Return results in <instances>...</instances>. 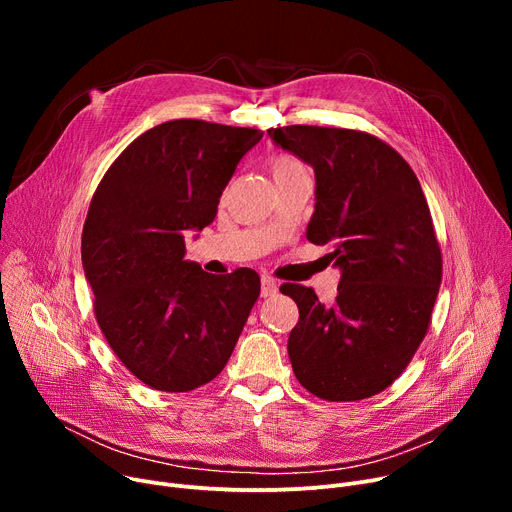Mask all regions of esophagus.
I'll list each match as a JSON object with an SVG mask.
<instances>
[{
  "mask_svg": "<svg viewBox=\"0 0 512 512\" xmlns=\"http://www.w3.org/2000/svg\"><path fill=\"white\" fill-rule=\"evenodd\" d=\"M276 292H278V282L272 276H261V297L263 299L274 297Z\"/></svg>",
  "mask_w": 512,
  "mask_h": 512,
  "instance_id": "1",
  "label": "esophagus"
}]
</instances>
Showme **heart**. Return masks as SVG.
<instances>
[{
    "instance_id": "obj_1",
    "label": "heart",
    "mask_w": 512,
    "mask_h": 512,
    "mask_svg": "<svg viewBox=\"0 0 512 512\" xmlns=\"http://www.w3.org/2000/svg\"><path fill=\"white\" fill-rule=\"evenodd\" d=\"M297 172H307V168L301 164L299 159H294L290 155H278L272 161V174H274V178L290 176V174H297Z\"/></svg>"
}]
</instances>
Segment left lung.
Returning a JSON list of instances; mask_svg holds the SVG:
<instances>
[{"label":"left lung","mask_w":512,"mask_h":512,"mask_svg":"<svg viewBox=\"0 0 512 512\" xmlns=\"http://www.w3.org/2000/svg\"><path fill=\"white\" fill-rule=\"evenodd\" d=\"M267 134L315 170L313 245H332L334 303L280 286L299 307L288 338L292 371L330 402L363 400L407 369L432 321L442 253L421 184L398 151L361 130L280 126Z\"/></svg>","instance_id":"8db88e82"}]
</instances>
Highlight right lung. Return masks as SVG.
I'll use <instances>...</instances> for the list:
<instances>
[{"label": "right lung", "mask_w": 512, "mask_h": 512, "mask_svg": "<svg viewBox=\"0 0 512 512\" xmlns=\"http://www.w3.org/2000/svg\"><path fill=\"white\" fill-rule=\"evenodd\" d=\"M257 128L170 120L134 139L101 178L83 228L95 319L124 367L153 390L191 392L218 375L259 297L249 267L211 276L184 259Z\"/></svg>", "instance_id": "obj_1"}]
</instances>
